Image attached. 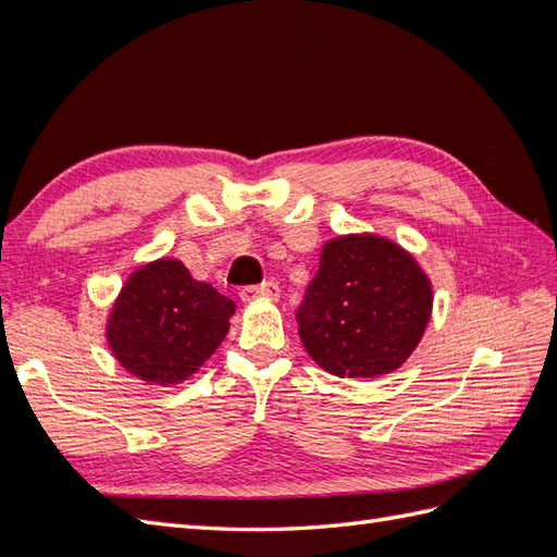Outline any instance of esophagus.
<instances>
[{
	"label": "esophagus",
	"instance_id": "esophagus-1",
	"mask_svg": "<svg viewBox=\"0 0 557 557\" xmlns=\"http://www.w3.org/2000/svg\"><path fill=\"white\" fill-rule=\"evenodd\" d=\"M239 297L244 301H252V299H260V297L278 299L281 297V288H278V283L267 281V283H260V285H246V288H242Z\"/></svg>",
	"mask_w": 557,
	"mask_h": 557
}]
</instances>
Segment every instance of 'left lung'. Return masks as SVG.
I'll return each instance as SVG.
<instances>
[{
    "label": "left lung",
    "instance_id": "8db88e82",
    "mask_svg": "<svg viewBox=\"0 0 557 557\" xmlns=\"http://www.w3.org/2000/svg\"><path fill=\"white\" fill-rule=\"evenodd\" d=\"M430 311L432 285L409 252L362 234L325 244L295 318L301 344L330 374L376 379L411 356Z\"/></svg>",
    "mask_w": 557,
    "mask_h": 557
}]
</instances>
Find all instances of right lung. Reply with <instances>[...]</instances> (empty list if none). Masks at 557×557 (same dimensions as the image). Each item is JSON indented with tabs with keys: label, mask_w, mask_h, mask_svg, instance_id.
Segmentation results:
<instances>
[{
	"label": "right lung",
	"mask_w": 557,
	"mask_h": 557,
	"mask_svg": "<svg viewBox=\"0 0 557 557\" xmlns=\"http://www.w3.org/2000/svg\"><path fill=\"white\" fill-rule=\"evenodd\" d=\"M234 301L178 260L137 269L109 320V346L129 374L170 385L195 374L230 330Z\"/></svg>",
	"instance_id": "right-lung-1"
}]
</instances>
